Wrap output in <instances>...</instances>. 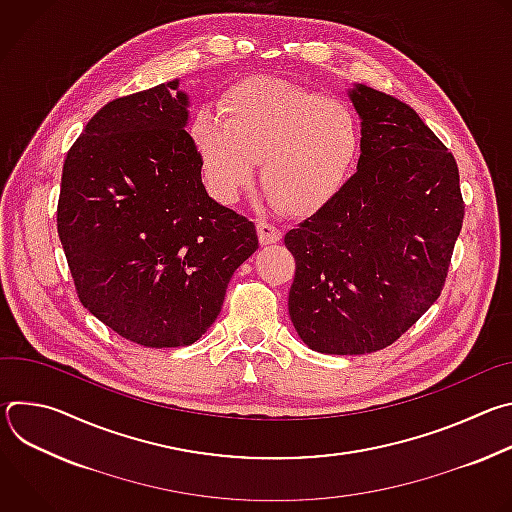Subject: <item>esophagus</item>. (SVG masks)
<instances>
[{"instance_id":"34e87169","label":"esophagus","mask_w":512,"mask_h":512,"mask_svg":"<svg viewBox=\"0 0 512 512\" xmlns=\"http://www.w3.org/2000/svg\"><path fill=\"white\" fill-rule=\"evenodd\" d=\"M257 235H259V241L261 245H271V243H277L281 239V231L265 221H259L257 223Z\"/></svg>"}]
</instances>
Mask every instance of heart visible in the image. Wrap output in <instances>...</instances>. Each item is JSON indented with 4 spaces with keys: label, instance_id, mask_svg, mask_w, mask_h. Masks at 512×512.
I'll return each instance as SVG.
<instances>
[{
    "label": "heart",
    "instance_id": "heart-1",
    "mask_svg": "<svg viewBox=\"0 0 512 512\" xmlns=\"http://www.w3.org/2000/svg\"><path fill=\"white\" fill-rule=\"evenodd\" d=\"M192 139L204 176L223 200L259 180L271 204L310 214L346 182L358 152L350 107L300 85L257 77L227 91L216 111H200Z\"/></svg>",
    "mask_w": 512,
    "mask_h": 512
}]
</instances>
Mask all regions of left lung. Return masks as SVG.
Here are the masks:
<instances>
[{
	"label": "left lung",
	"instance_id": "obj_1",
	"mask_svg": "<svg viewBox=\"0 0 512 512\" xmlns=\"http://www.w3.org/2000/svg\"><path fill=\"white\" fill-rule=\"evenodd\" d=\"M360 158L350 180L285 235L289 318L322 354L393 344L440 298L464 200L454 156L403 101L354 85Z\"/></svg>",
	"mask_w": 512,
	"mask_h": 512
}]
</instances>
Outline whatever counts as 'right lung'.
<instances>
[{
  "label": "right lung",
  "instance_id": "obj_1",
  "mask_svg": "<svg viewBox=\"0 0 512 512\" xmlns=\"http://www.w3.org/2000/svg\"><path fill=\"white\" fill-rule=\"evenodd\" d=\"M178 87L119 97L93 115L66 154L56 210L81 304L148 348L196 342L259 247L249 218L208 196Z\"/></svg>",
  "mask_w": 512,
  "mask_h": 512
}]
</instances>
